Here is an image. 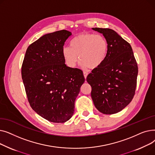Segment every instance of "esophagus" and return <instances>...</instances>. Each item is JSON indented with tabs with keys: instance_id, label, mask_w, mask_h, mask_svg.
<instances>
[{
	"instance_id": "esophagus-1",
	"label": "esophagus",
	"mask_w": 155,
	"mask_h": 155,
	"mask_svg": "<svg viewBox=\"0 0 155 155\" xmlns=\"http://www.w3.org/2000/svg\"><path fill=\"white\" fill-rule=\"evenodd\" d=\"M83 73H84V76L85 78L86 79V78H87V77L88 74V71H84L83 72Z\"/></svg>"
}]
</instances>
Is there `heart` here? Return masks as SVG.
<instances>
[{"label":"heart","mask_w":155,"mask_h":155,"mask_svg":"<svg viewBox=\"0 0 155 155\" xmlns=\"http://www.w3.org/2000/svg\"><path fill=\"white\" fill-rule=\"evenodd\" d=\"M70 46L62 49L63 58L70 68H74L80 58L81 67L98 68L106 59L109 50L107 41L103 36L88 32L73 38Z\"/></svg>","instance_id":"b5f03b06"}]
</instances>
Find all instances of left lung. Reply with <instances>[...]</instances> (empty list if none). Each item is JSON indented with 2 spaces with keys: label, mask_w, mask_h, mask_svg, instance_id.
Segmentation results:
<instances>
[{
  "label": "left lung",
  "mask_w": 155,
  "mask_h": 155,
  "mask_svg": "<svg viewBox=\"0 0 155 155\" xmlns=\"http://www.w3.org/2000/svg\"><path fill=\"white\" fill-rule=\"evenodd\" d=\"M102 34L109 45L104 62L87 77L92 87L95 107L104 114H112L124 109L135 94L137 65L132 48L117 32L109 28H92Z\"/></svg>",
  "instance_id": "obj_1"
}]
</instances>
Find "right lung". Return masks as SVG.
Instances as JSON below:
<instances>
[{
  "mask_svg": "<svg viewBox=\"0 0 155 155\" xmlns=\"http://www.w3.org/2000/svg\"><path fill=\"white\" fill-rule=\"evenodd\" d=\"M71 35L67 30L39 38L28 48L21 74L29 104L41 117L55 123L68 120L75 101L85 82L82 71L65 64L64 42Z\"/></svg>",
  "mask_w": 155,
  "mask_h": 155,
  "instance_id": "1",
  "label": "right lung"
}]
</instances>
